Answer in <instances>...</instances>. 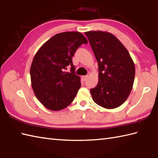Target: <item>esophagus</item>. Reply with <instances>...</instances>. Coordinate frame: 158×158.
<instances>
[{
  "label": "esophagus",
  "instance_id": "1",
  "mask_svg": "<svg viewBox=\"0 0 158 158\" xmlns=\"http://www.w3.org/2000/svg\"><path fill=\"white\" fill-rule=\"evenodd\" d=\"M87 77H88V76H83L82 78V79H83V80L84 81H85V80H86V78H87Z\"/></svg>",
  "mask_w": 158,
  "mask_h": 158
}]
</instances>
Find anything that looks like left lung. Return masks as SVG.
I'll return each mask as SVG.
<instances>
[{
	"instance_id": "left-lung-1",
	"label": "left lung",
	"mask_w": 158,
	"mask_h": 158,
	"mask_svg": "<svg viewBox=\"0 0 158 158\" xmlns=\"http://www.w3.org/2000/svg\"><path fill=\"white\" fill-rule=\"evenodd\" d=\"M99 65V82L90 89L99 106L114 109L127 99L132 89L135 68L128 50L113 34L102 31L85 33Z\"/></svg>"
}]
</instances>
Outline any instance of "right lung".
I'll return each instance as SVG.
<instances>
[{"mask_svg": "<svg viewBox=\"0 0 158 158\" xmlns=\"http://www.w3.org/2000/svg\"><path fill=\"white\" fill-rule=\"evenodd\" d=\"M88 43L78 31L59 33L47 41L35 55L30 68L31 87L37 99L48 110L68 107L81 86L75 74L72 57L78 48ZM68 65L70 73H66Z\"/></svg>", "mask_w": 158, "mask_h": 158, "instance_id": "add662e5", "label": "right lung"}]
</instances>
